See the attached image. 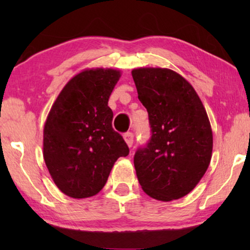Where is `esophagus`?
I'll return each mask as SVG.
<instances>
[{"label": "esophagus", "mask_w": 250, "mask_h": 250, "mask_svg": "<svg viewBox=\"0 0 250 250\" xmlns=\"http://www.w3.org/2000/svg\"><path fill=\"white\" fill-rule=\"evenodd\" d=\"M124 140L127 143L128 146H133V142H134V134L132 132H127L124 134Z\"/></svg>", "instance_id": "obj_1"}]
</instances>
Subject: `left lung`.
Here are the masks:
<instances>
[{"mask_svg": "<svg viewBox=\"0 0 250 250\" xmlns=\"http://www.w3.org/2000/svg\"><path fill=\"white\" fill-rule=\"evenodd\" d=\"M132 76L151 128L148 143L134 155L139 183L153 199H179L209 166L213 133L207 112L194 88L175 71L139 68Z\"/></svg>", "mask_w": 250, "mask_h": 250, "instance_id": "obj_1", "label": "left lung"}]
</instances>
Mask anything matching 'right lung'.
<instances>
[{"mask_svg":"<svg viewBox=\"0 0 250 250\" xmlns=\"http://www.w3.org/2000/svg\"><path fill=\"white\" fill-rule=\"evenodd\" d=\"M121 73L87 69L68 82L44 126L43 156L54 183L67 196L100 192L119 157L129 149L112 128L108 100Z\"/></svg>","mask_w":250,"mask_h":250,"instance_id":"right-lung-1","label":"right lung"}]
</instances>
